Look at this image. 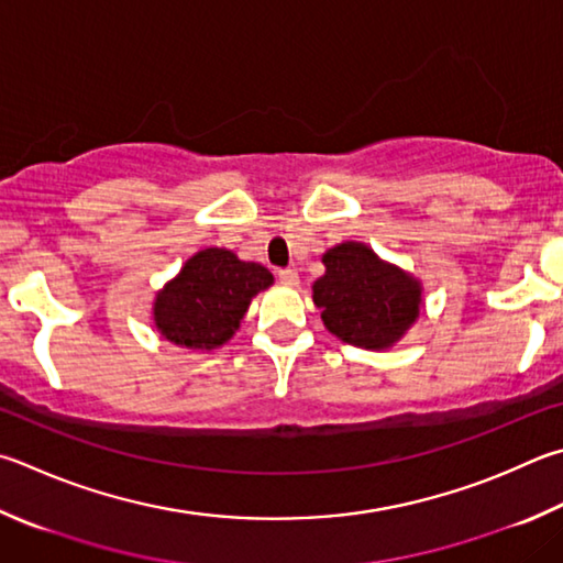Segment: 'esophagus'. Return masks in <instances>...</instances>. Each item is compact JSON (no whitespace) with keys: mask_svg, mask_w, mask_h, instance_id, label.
Masks as SVG:
<instances>
[{"mask_svg":"<svg viewBox=\"0 0 563 563\" xmlns=\"http://www.w3.org/2000/svg\"><path fill=\"white\" fill-rule=\"evenodd\" d=\"M278 278H280V283H283V285H298V283H300L298 273H295L292 268H283V271H278Z\"/></svg>","mask_w":563,"mask_h":563,"instance_id":"1","label":"esophagus"}]
</instances>
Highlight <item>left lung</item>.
Returning a JSON list of instances; mask_svg holds the SVG:
<instances>
[{"label":"left lung","mask_w":563,"mask_h":563,"mask_svg":"<svg viewBox=\"0 0 563 563\" xmlns=\"http://www.w3.org/2000/svg\"><path fill=\"white\" fill-rule=\"evenodd\" d=\"M322 263L327 271L312 285V300L327 330L342 342L384 350L413 324L421 288L411 275L352 241L327 251Z\"/></svg>","instance_id":"left-lung-1"}]
</instances>
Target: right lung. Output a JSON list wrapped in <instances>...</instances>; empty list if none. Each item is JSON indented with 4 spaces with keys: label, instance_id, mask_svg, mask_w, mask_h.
<instances>
[{
    "label": "right lung",
    "instance_id": "obj_1",
    "mask_svg": "<svg viewBox=\"0 0 563 563\" xmlns=\"http://www.w3.org/2000/svg\"><path fill=\"white\" fill-rule=\"evenodd\" d=\"M273 283L261 263L239 261L227 249H207L184 268L155 300V324L169 342L213 350L231 340L251 298Z\"/></svg>",
    "mask_w": 563,
    "mask_h": 563
}]
</instances>
